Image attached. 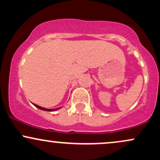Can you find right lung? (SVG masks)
Wrapping results in <instances>:
<instances>
[{"instance_id": "add662e5", "label": "right lung", "mask_w": 160, "mask_h": 160, "mask_svg": "<svg viewBox=\"0 0 160 160\" xmlns=\"http://www.w3.org/2000/svg\"><path fill=\"white\" fill-rule=\"evenodd\" d=\"M34 104V105L35 106L36 108H39V109H40V110H43V111H56V110H58V109H60V108H62V107H61V108H55V109H47V108H42V107H40V106H38V105H37V104Z\"/></svg>"}]
</instances>
